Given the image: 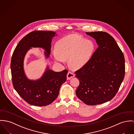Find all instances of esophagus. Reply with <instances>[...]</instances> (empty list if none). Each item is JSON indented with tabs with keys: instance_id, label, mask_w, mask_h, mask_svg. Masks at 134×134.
Wrapping results in <instances>:
<instances>
[{
	"instance_id": "1",
	"label": "esophagus",
	"mask_w": 134,
	"mask_h": 134,
	"mask_svg": "<svg viewBox=\"0 0 134 134\" xmlns=\"http://www.w3.org/2000/svg\"><path fill=\"white\" fill-rule=\"evenodd\" d=\"M75 76L73 72L71 71H68L67 74V80H70L72 77H73Z\"/></svg>"
}]
</instances>
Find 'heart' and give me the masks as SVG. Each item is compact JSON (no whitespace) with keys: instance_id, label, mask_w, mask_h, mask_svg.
I'll use <instances>...</instances> for the list:
<instances>
[{"instance_id":"1","label":"heart","mask_w":134,"mask_h":134,"mask_svg":"<svg viewBox=\"0 0 134 134\" xmlns=\"http://www.w3.org/2000/svg\"><path fill=\"white\" fill-rule=\"evenodd\" d=\"M95 49L92 41L73 36L62 38L55 45L52 56L55 62L63 63L68 58V64L73 69H80L90 60Z\"/></svg>"}]
</instances>
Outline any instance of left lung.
<instances>
[{"label":"left lung","instance_id":"1","mask_svg":"<svg viewBox=\"0 0 134 134\" xmlns=\"http://www.w3.org/2000/svg\"><path fill=\"white\" fill-rule=\"evenodd\" d=\"M96 40L98 47L85 66L75 72L80 84L75 92L87 105L110 101L124 80V53L113 38L103 31L86 32Z\"/></svg>","mask_w":134,"mask_h":134}]
</instances>
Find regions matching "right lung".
Instances as JSON below:
<instances>
[{"label": "right lung", "instance_id": "obj_1", "mask_svg": "<svg viewBox=\"0 0 134 134\" xmlns=\"http://www.w3.org/2000/svg\"><path fill=\"white\" fill-rule=\"evenodd\" d=\"M55 34L52 31H31L21 40L13 52L10 62L13 85L21 97L31 105L42 107L52 103L66 81V69L61 72L48 69L41 79L36 81L28 80L23 70L24 58L30 47H42L46 51V57H49L52 38Z\"/></svg>", "mask_w": 134, "mask_h": 134}]
</instances>
